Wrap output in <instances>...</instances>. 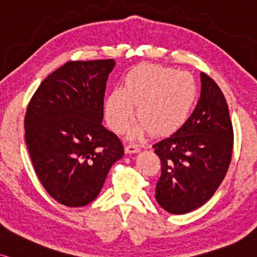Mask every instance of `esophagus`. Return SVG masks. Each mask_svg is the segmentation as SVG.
<instances>
[{
	"label": "esophagus",
	"instance_id": "esophagus-1",
	"mask_svg": "<svg viewBox=\"0 0 257 257\" xmlns=\"http://www.w3.org/2000/svg\"><path fill=\"white\" fill-rule=\"evenodd\" d=\"M139 151H140V148H139L138 145H135V144L126 145V146L124 147V152L125 153H138Z\"/></svg>",
	"mask_w": 257,
	"mask_h": 257
}]
</instances>
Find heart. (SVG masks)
I'll return each mask as SVG.
<instances>
[{
	"instance_id": "b5f03b06",
	"label": "heart",
	"mask_w": 257,
	"mask_h": 257,
	"mask_svg": "<svg viewBox=\"0 0 257 257\" xmlns=\"http://www.w3.org/2000/svg\"><path fill=\"white\" fill-rule=\"evenodd\" d=\"M199 99V87L190 73L171 67L144 63L125 74L123 87L111 89L105 100V118L111 131L128 128L138 106L139 122L129 132L140 138L175 134L188 122Z\"/></svg>"
}]
</instances>
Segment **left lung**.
<instances>
[{"mask_svg": "<svg viewBox=\"0 0 257 257\" xmlns=\"http://www.w3.org/2000/svg\"><path fill=\"white\" fill-rule=\"evenodd\" d=\"M201 83L199 103L188 122L153 145L162 164L156 200L172 214H185L205 205L232 158L233 128L224 94L205 73Z\"/></svg>", "mask_w": 257, "mask_h": 257, "instance_id": "1", "label": "left lung"}]
</instances>
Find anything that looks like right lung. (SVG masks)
Returning a JSON list of instances; mask_svg holds the SVG:
<instances>
[{
	"label": "right lung",
	"instance_id": "add662e5",
	"mask_svg": "<svg viewBox=\"0 0 257 257\" xmlns=\"http://www.w3.org/2000/svg\"><path fill=\"white\" fill-rule=\"evenodd\" d=\"M113 60L69 61L39 85L27 105L25 140L52 199L82 207L99 195L122 142L105 129L104 94Z\"/></svg>",
	"mask_w": 257,
	"mask_h": 257
}]
</instances>
